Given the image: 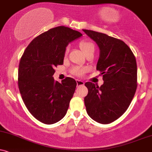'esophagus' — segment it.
Returning a JSON list of instances; mask_svg holds the SVG:
<instances>
[{"instance_id": "obj_1", "label": "esophagus", "mask_w": 152, "mask_h": 152, "mask_svg": "<svg viewBox=\"0 0 152 152\" xmlns=\"http://www.w3.org/2000/svg\"><path fill=\"white\" fill-rule=\"evenodd\" d=\"M76 82H77V86H81V85H84V84H85V83H84L83 80H77Z\"/></svg>"}]
</instances>
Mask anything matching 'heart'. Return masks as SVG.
Wrapping results in <instances>:
<instances>
[{"mask_svg":"<svg viewBox=\"0 0 152 152\" xmlns=\"http://www.w3.org/2000/svg\"><path fill=\"white\" fill-rule=\"evenodd\" d=\"M80 47L82 50L85 54H86L87 52H89L91 50H94V45L92 42L89 40H82L80 42ZM67 51V48L66 49V52ZM87 71V68L85 67H75L72 69V72L73 74L77 75H81L84 72Z\"/></svg>","mask_w":152,"mask_h":152,"instance_id":"heart-1","label":"heart"}]
</instances>
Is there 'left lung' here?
<instances>
[{
  "mask_svg": "<svg viewBox=\"0 0 152 152\" xmlns=\"http://www.w3.org/2000/svg\"><path fill=\"white\" fill-rule=\"evenodd\" d=\"M83 31L99 48L97 69L104 80L101 87L90 82L85 84L88 89L84 99L86 110L97 122L110 124L126 112L136 92V58L122 40L93 30Z\"/></svg>",
  "mask_w": 152,
  "mask_h": 152,
  "instance_id": "left-lung-1",
  "label": "left lung"
}]
</instances>
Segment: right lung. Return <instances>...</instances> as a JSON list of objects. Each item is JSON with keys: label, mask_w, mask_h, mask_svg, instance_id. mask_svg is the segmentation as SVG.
<instances>
[{"label": "right lung", "mask_w": 152, "mask_h": 152, "mask_svg": "<svg viewBox=\"0 0 152 152\" xmlns=\"http://www.w3.org/2000/svg\"><path fill=\"white\" fill-rule=\"evenodd\" d=\"M65 26L52 28L34 38L20 58L18 87L23 102L40 122L52 124L65 117L77 83L66 77L55 81L54 68L63 64L66 47L82 36Z\"/></svg>", "instance_id": "obj_1"}]
</instances>
